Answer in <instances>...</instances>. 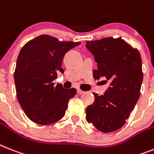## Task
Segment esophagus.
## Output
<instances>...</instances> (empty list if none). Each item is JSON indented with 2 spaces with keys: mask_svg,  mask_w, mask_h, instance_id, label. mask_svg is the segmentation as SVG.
Here are the masks:
<instances>
[{
  "mask_svg": "<svg viewBox=\"0 0 154 154\" xmlns=\"http://www.w3.org/2000/svg\"><path fill=\"white\" fill-rule=\"evenodd\" d=\"M77 93H78L79 94H83V93H84V91H81L80 89H78V90H77Z\"/></svg>",
  "mask_w": 154,
  "mask_h": 154,
  "instance_id": "esophagus-1",
  "label": "esophagus"
}]
</instances>
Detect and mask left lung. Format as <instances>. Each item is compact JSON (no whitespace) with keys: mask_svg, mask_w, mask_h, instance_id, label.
<instances>
[{"mask_svg":"<svg viewBox=\"0 0 154 154\" xmlns=\"http://www.w3.org/2000/svg\"><path fill=\"white\" fill-rule=\"evenodd\" d=\"M86 47L97 63L94 77L110 82L103 95L94 93L86 120L100 131H115L125 124L139 98L143 79L140 53L122 38L86 42Z\"/></svg>","mask_w":154,"mask_h":154,"instance_id":"8db88e82","label":"left lung"}]
</instances>
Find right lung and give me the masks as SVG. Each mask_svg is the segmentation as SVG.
I'll use <instances>...</instances> for the list:
<instances>
[{
    "label": "right lung",
    "instance_id": "obj_1",
    "mask_svg": "<svg viewBox=\"0 0 154 154\" xmlns=\"http://www.w3.org/2000/svg\"><path fill=\"white\" fill-rule=\"evenodd\" d=\"M81 42H59L42 34L24 45L17 60L14 80L16 95L26 116L36 124H53L63 117L75 88L66 90L53 80L61 68L65 53Z\"/></svg>",
    "mask_w": 154,
    "mask_h": 154
}]
</instances>
